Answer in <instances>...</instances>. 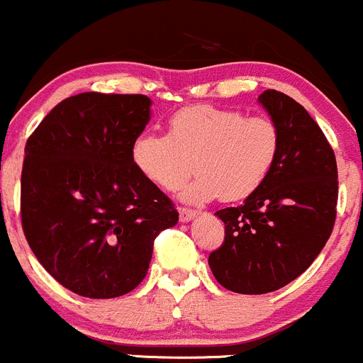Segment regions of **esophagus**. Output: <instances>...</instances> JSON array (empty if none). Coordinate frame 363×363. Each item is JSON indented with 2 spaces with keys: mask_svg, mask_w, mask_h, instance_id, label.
<instances>
[{
  "mask_svg": "<svg viewBox=\"0 0 363 363\" xmlns=\"http://www.w3.org/2000/svg\"><path fill=\"white\" fill-rule=\"evenodd\" d=\"M178 213H179V220H184V223H185V220L194 219V217L198 216V212H196V210L187 208V206H179Z\"/></svg>",
  "mask_w": 363,
  "mask_h": 363,
  "instance_id": "1",
  "label": "esophagus"
}]
</instances>
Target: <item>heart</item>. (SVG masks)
<instances>
[{"label":"heart","mask_w":363,"mask_h":363,"mask_svg":"<svg viewBox=\"0 0 363 363\" xmlns=\"http://www.w3.org/2000/svg\"><path fill=\"white\" fill-rule=\"evenodd\" d=\"M281 135L271 117L212 105H189L169 117L167 135L143 133L132 146L135 167L151 184L184 191L191 203L242 201L253 196L278 160Z\"/></svg>","instance_id":"b5f03b06"}]
</instances>
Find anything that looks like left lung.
Returning <instances> with one entry per match:
<instances>
[{
  "mask_svg": "<svg viewBox=\"0 0 363 363\" xmlns=\"http://www.w3.org/2000/svg\"><path fill=\"white\" fill-rule=\"evenodd\" d=\"M258 101L279 128L278 160L242 205L217 210L224 240L208 257L217 281L239 294H267L303 274L330 239L339 199L337 160L319 124L279 91Z\"/></svg>",
  "mask_w": 363,
  "mask_h": 363,
  "instance_id": "obj_1",
  "label": "left lung"
}]
</instances>
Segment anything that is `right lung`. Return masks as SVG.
Instances as JSON below:
<instances>
[{
	"label": "right lung",
	"instance_id": "obj_1",
	"mask_svg": "<svg viewBox=\"0 0 363 363\" xmlns=\"http://www.w3.org/2000/svg\"><path fill=\"white\" fill-rule=\"evenodd\" d=\"M150 105L144 94L82 92L58 103L24 146V237L40 265L84 298L133 291L158 233L178 223L132 158Z\"/></svg>",
	"mask_w": 363,
	"mask_h": 363
}]
</instances>
